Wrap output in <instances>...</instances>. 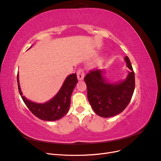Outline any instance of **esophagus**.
I'll return each mask as SVG.
<instances>
[{
	"label": "esophagus",
	"instance_id": "obj_1",
	"mask_svg": "<svg viewBox=\"0 0 161 161\" xmlns=\"http://www.w3.org/2000/svg\"><path fill=\"white\" fill-rule=\"evenodd\" d=\"M76 75H77L78 79H79V80H82V79H84V77H85V73H84L83 70H82V69L78 70V71H77V72H76Z\"/></svg>",
	"mask_w": 161,
	"mask_h": 161
}]
</instances>
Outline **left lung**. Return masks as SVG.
<instances>
[{
	"label": "left lung",
	"mask_w": 161,
	"mask_h": 161,
	"mask_svg": "<svg viewBox=\"0 0 161 161\" xmlns=\"http://www.w3.org/2000/svg\"><path fill=\"white\" fill-rule=\"evenodd\" d=\"M124 60L130 71L124 80L111 83L104 77L105 70H91L85 77L87 97L95 113L109 118L122 112L129 104L135 88L134 72L128 56Z\"/></svg>",
	"instance_id": "8db88e82"
}]
</instances>
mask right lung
<instances>
[{"label":"right lung","instance_id":"add662e5","mask_svg":"<svg viewBox=\"0 0 161 161\" xmlns=\"http://www.w3.org/2000/svg\"><path fill=\"white\" fill-rule=\"evenodd\" d=\"M76 74L68 76L63 83L60 91L52 99L44 103H37L27 99L23 96L19 80V72L17 73V84L19 94L24 103L37 118L45 121H56L63 118L69 110L70 105V97L77 83Z\"/></svg>","mask_w":161,"mask_h":161}]
</instances>
